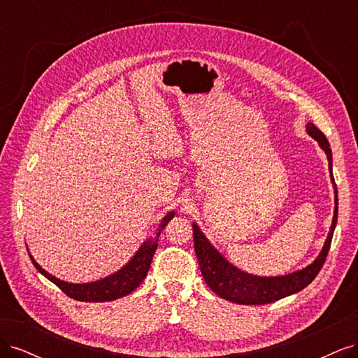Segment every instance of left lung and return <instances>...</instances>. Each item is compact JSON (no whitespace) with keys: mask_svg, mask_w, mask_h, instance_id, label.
Returning a JSON list of instances; mask_svg holds the SVG:
<instances>
[{"mask_svg":"<svg viewBox=\"0 0 358 358\" xmlns=\"http://www.w3.org/2000/svg\"><path fill=\"white\" fill-rule=\"evenodd\" d=\"M306 131L313 140H317L320 148L327 155L329 171L334 188V215L330 231L327 234L326 242H324L321 252L309 266L301 270H296L292 273L282 276H257L231 264L209 242L208 237L199 229V225L192 222L194 249H196L201 275L206 284L220 297L237 303V305H266V303H273L306 288L320 273L324 262H326L336 229V222H338V188H336L333 179L331 149L329 140L312 122L306 124Z\"/></svg>","mask_w":358,"mask_h":358,"instance_id":"obj_1","label":"left lung"}]
</instances>
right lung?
<instances>
[{
    "label": "right lung",
    "mask_w": 358,
    "mask_h": 358,
    "mask_svg": "<svg viewBox=\"0 0 358 358\" xmlns=\"http://www.w3.org/2000/svg\"><path fill=\"white\" fill-rule=\"evenodd\" d=\"M173 216H175V212H169L164 218L161 220L157 233L154 236H150L149 239H146L142 245H140L136 254L125 266L116 270L115 273L106 276L103 279L94 280V282H86V284L66 282V280L58 279L57 276L46 272V270L43 268L34 258H32L31 254H29V258L38 272L45 278H48L50 282L59 287L69 297L79 301H95V303L112 301L116 299H121L124 296H128L129 292L134 291L140 284H142V280L148 275L150 263H152V257L157 251L158 237L161 231L166 229V225L171 221Z\"/></svg>",
    "instance_id": "add662e5"
}]
</instances>
